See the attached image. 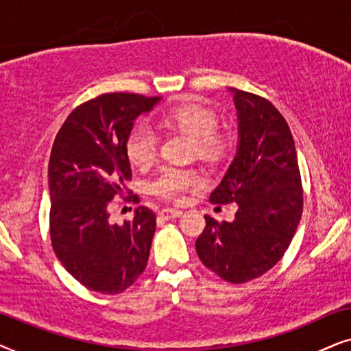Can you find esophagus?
<instances>
[{
    "instance_id": "esophagus-1",
    "label": "esophagus",
    "mask_w": 351,
    "mask_h": 351,
    "mask_svg": "<svg viewBox=\"0 0 351 351\" xmlns=\"http://www.w3.org/2000/svg\"><path fill=\"white\" fill-rule=\"evenodd\" d=\"M183 215L181 210H176V208H163L160 210V213H158V218L163 219V221H168V219H173V218H178Z\"/></svg>"
}]
</instances>
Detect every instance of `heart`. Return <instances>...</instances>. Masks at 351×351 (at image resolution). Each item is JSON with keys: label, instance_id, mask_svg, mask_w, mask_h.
<instances>
[{"label": "heart", "instance_id": "b5f03b06", "mask_svg": "<svg viewBox=\"0 0 351 351\" xmlns=\"http://www.w3.org/2000/svg\"><path fill=\"white\" fill-rule=\"evenodd\" d=\"M158 123L189 136L193 151L207 160H217L226 149V136L217 128V114L197 102L186 101L171 106L160 115ZM125 154L133 167L147 168L157 156L156 134L144 125L134 127L125 139ZM204 183L202 173L195 168L167 167L151 183V191L163 200L180 202L191 191L202 188Z\"/></svg>", "mask_w": 351, "mask_h": 351}]
</instances>
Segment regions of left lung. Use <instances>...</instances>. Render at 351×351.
Here are the masks:
<instances>
[{"instance_id":"obj_1","label":"left lung","mask_w":351,"mask_h":351,"mask_svg":"<svg viewBox=\"0 0 351 351\" xmlns=\"http://www.w3.org/2000/svg\"><path fill=\"white\" fill-rule=\"evenodd\" d=\"M239 121L232 163L210 202L237 204L234 221L207 226L195 241L202 263L224 281L244 284L269 271L291 245L303 212L295 144L289 125L265 97L231 88Z\"/></svg>"}]
</instances>
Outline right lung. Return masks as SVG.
Wrapping results in <instances>:
<instances>
[{"mask_svg":"<svg viewBox=\"0 0 351 351\" xmlns=\"http://www.w3.org/2000/svg\"><path fill=\"white\" fill-rule=\"evenodd\" d=\"M158 101L132 93L97 96L78 106L54 139L48 165L51 244L64 268L90 291L120 293L146 269L156 213L138 207L133 219L114 224L109 205L132 178L125 139L134 120Z\"/></svg>","mask_w":351,"mask_h":351,"instance_id":"right-lung-1","label":"right lung"}]
</instances>
